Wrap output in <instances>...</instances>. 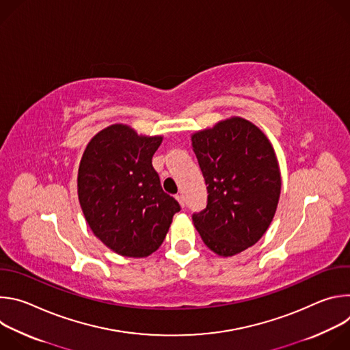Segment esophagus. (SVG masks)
<instances>
[{"label": "esophagus", "mask_w": 350, "mask_h": 350, "mask_svg": "<svg viewBox=\"0 0 350 350\" xmlns=\"http://www.w3.org/2000/svg\"><path fill=\"white\" fill-rule=\"evenodd\" d=\"M176 199H177V201H178L180 206H181V208H184V205H185V201H184V196H183L181 193H178V195H176Z\"/></svg>", "instance_id": "esophagus-1"}]
</instances>
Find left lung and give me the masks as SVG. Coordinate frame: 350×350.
I'll list each match as a JSON object with an SVG mask.
<instances>
[{
	"label": "left lung",
	"instance_id": "left-lung-1",
	"mask_svg": "<svg viewBox=\"0 0 350 350\" xmlns=\"http://www.w3.org/2000/svg\"><path fill=\"white\" fill-rule=\"evenodd\" d=\"M202 170L206 209L192 223L205 245L228 258L255 245L267 231L281 193V173L266 134L239 116L191 135Z\"/></svg>",
	"mask_w": 350,
	"mask_h": 350
}]
</instances>
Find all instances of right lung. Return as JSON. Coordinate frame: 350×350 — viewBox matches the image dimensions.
<instances>
[{
  "instance_id": "obj_1",
  "label": "right lung",
  "mask_w": 350,
  "mask_h": 350,
  "mask_svg": "<svg viewBox=\"0 0 350 350\" xmlns=\"http://www.w3.org/2000/svg\"><path fill=\"white\" fill-rule=\"evenodd\" d=\"M162 139L116 123L96 133L84 149L77 174L79 202L94 235L118 255L154 254L180 211L152 167Z\"/></svg>"
}]
</instances>
